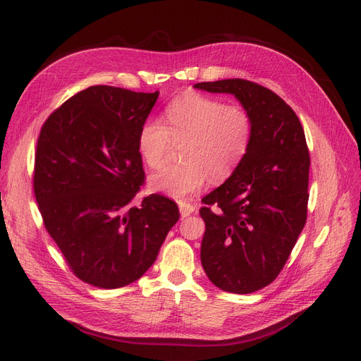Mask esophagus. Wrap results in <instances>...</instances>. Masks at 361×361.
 <instances>
[{"label": "esophagus", "instance_id": "34e87169", "mask_svg": "<svg viewBox=\"0 0 361 361\" xmlns=\"http://www.w3.org/2000/svg\"><path fill=\"white\" fill-rule=\"evenodd\" d=\"M179 211H180V215L185 218V216H190L191 214L195 212V206L194 204H190V203H185V202H180L179 203Z\"/></svg>", "mask_w": 361, "mask_h": 361}]
</instances>
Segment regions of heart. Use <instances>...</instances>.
Instances as JSON below:
<instances>
[{
    "mask_svg": "<svg viewBox=\"0 0 361 361\" xmlns=\"http://www.w3.org/2000/svg\"><path fill=\"white\" fill-rule=\"evenodd\" d=\"M167 126L157 118L141 125L137 147L150 169L166 162L171 140H183L179 164H173L150 178V188L178 202L188 200L209 179L231 176L243 161L253 137V118L247 108L224 104L197 92H185L164 111Z\"/></svg>",
    "mask_w": 361,
    "mask_h": 361,
    "instance_id": "1",
    "label": "heart"
}]
</instances>
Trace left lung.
<instances>
[{
	"mask_svg": "<svg viewBox=\"0 0 361 361\" xmlns=\"http://www.w3.org/2000/svg\"><path fill=\"white\" fill-rule=\"evenodd\" d=\"M231 93L253 118L243 161L202 199L200 259L216 288L251 293L274 281L307 220L310 155L298 116L279 94L243 78L199 82Z\"/></svg>",
	"mask_w": 361,
	"mask_h": 361,
	"instance_id": "1",
	"label": "left lung"
}]
</instances>
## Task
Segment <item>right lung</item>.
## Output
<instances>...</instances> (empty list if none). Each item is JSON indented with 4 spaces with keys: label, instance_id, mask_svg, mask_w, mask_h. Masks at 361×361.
I'll return each instance as SVG.
<instances>
[{
    "label": "right lung",
    "instance_id": "1",
    "mask_svg": "<svg viewBox=\"0 0 361 361\" xmlns=\"http://www.w3.org/2000/svg\"><path fill=\"white\" fill-rule=\"evenodd\" d=\"M158 96L93 85L40 129L32 187L43 224L73 274L96 288L138 280L179 220L161 194L134 206L146 179L137 137Z\"/></svg>",
    "mask_w": 361,
    "mask_h": 361
}]
</instances>
